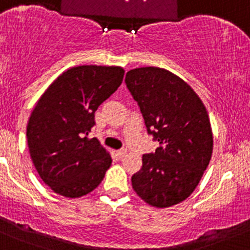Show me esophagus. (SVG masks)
<instances>
[{
  "label": "esophagus",
  "instance_id": "34e87169",
  "mask_svg": "<svg viewBox=\"0 0 250 250\" xmlns=\"http://www.w3.org/2000/svg\"><path fill=\"white\" fill-rule=\"evenodd\" d=\"M126 154H127V149L126 148H123V149H119V150L117 151V155L119 156L120 159H123V158H125L126 156Z\"/></svg>",
  "mask_w": 250,
  "mask_h": 250
}]
</instances>
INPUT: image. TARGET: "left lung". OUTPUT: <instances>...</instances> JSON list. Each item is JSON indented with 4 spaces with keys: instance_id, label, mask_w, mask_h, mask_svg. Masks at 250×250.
Segmentation results:
<instances>
[{
    "instance_id": "left-lung-1",
    "label": "left lung",
    "mask_w": 250,
    "mask_h": 250,
    "mask_svg": "<svg viewBox=\"0 0 250 250\" xmlns=\"http://www.w3.org/2000/svg\"><path fill=\"white\" fill-rule=\"evenodd\" d=\"M125 83L146 132L159 142L154 153L144 154L142 168L131 177L133 190L154 207L177 205L194 191L212 156L207 110L191 87L164 68L131 69Z\"/></svg>"
}]
</instances>
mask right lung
<instances>
[{
	"label": "right lung",
	"mask_w": 250,
	"mask_h": 250,
	"mask_svg": "<svg viewBox=\"0 0 250 250\" xmlns=\"http://www.w3.org/2000/svg\"><path fill=\"white\" fill-rule=\"evenodd\" d=\"M124 69L78 66L63 72L36 104L26 128L33 165L42 181L69 199L89 194L102 182L112 158L89 138L95 112L120 86Z\"/></svg>",
	"instance_id": "1"
}]
</instances>
